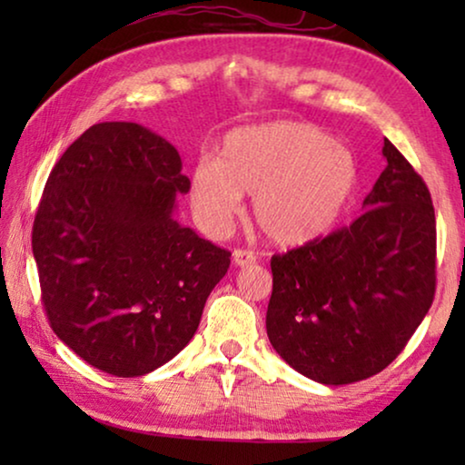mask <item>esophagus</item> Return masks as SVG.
Instances as JSON below:
<instances>
[{
	"mask_svg": "<svg viewBox=\"0 0 465 465\" xmlns=\"http://www.w3.org/2000/svg\"><path fill=\"white\" fill-rule=\"evenodd\" d=\"M232 262L237 266H250L256 262V253L250 250H234L232 252Z\"/></svg>",
	"mask_w": 465,
	"mask_h": 465,
	"instance_id": "esophagus-1",
	"label": "esophagus"
}]
</instances>
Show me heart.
Wrapping results in <instances>:
<instances>
[{
  "mask_svg": "<svg viewBox=\"0 0 465 465\" xmlns=\"http://www.w3.org/2000/svg\"><path fill=\"white\" fill-rule=\"evenodd\" d=\"M360 183L353 152L320 126L298 120L241 126L228 133L218 158L190 171V203L212 232L231 226L243 194L271 243L301 247L322 239L351 205Z\"/></svg>",
  "mask_w": 465,
  "mask_h": 465,
  "instance_id": "obj_1",
  "label": "heart"
}]
</instances>
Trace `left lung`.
Masks as SVG:
<instances>
[{
	"mask_svg": "<svg viewBox=\"0 0 465 465\" xmlns=\"http://www.w3.org/2000/svg\"><path fill=\"white\" fill-rule=\"evenodd\" d=\"M387 167L351 226L271 258L266 334L304 377L349 385L398 358L436 292V218L421 175L390 139Z\"/></svg>",
	"mask_w": 465,
	"mask_h": 465,
	"instance_id": "left-lung-1",
	"label": "left lung"
}]
</instances>
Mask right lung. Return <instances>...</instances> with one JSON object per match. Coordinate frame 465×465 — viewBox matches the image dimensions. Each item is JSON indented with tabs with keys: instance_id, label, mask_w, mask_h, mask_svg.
<instances>
[{
	"instance_id": "right-lung-1",
	"label": "right lung",
	"mask_w": 465,
	"mask_h": 465,
	"mask_svg": "<svg viewBox=\"0 0 465 465\" xmlns=\"http://www.w3.org/2000/svg\"><path fill=\"white\" fill-rule=\"evenodd\" d=\"M190 180L167 139L99 123L50 171L34 258L50 328L88 364L142 377L175 358L231 266V252L175 220Z\"/></svg>"
}]
</instances>
